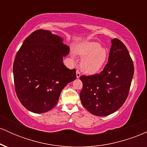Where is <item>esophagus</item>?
<instances>
[{"label":"esophagus","mask_w":147,"mask_h":147,"mask_svg":"<svg viewBox=\"0 0 147 147\" xmlns=\"http://www.w3.org/2000/svg\"><path fill=\"white\" fill-rule=\"evenodd\" d=\"M76 75H77V78H79V77H80L81 73H80V72H79L78 70H77V72H76Z\"/></svg>","instance_id":"1"}]
</instances>
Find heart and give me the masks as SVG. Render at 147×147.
<instances>
[{
  "mask_svg": "<svg viewBox=\"0 0 147 147\" xmlns=\"http://www.w3.org/2000/svg\"><path fill=\"white\" fill-rule=\"evenodd\" d=\"M75 53L84 57L80 63V68L88 75L99 71L105 64L109 55L107 49L94 41L85 42L78 45Z\"/></svg>",
  "mask_w": 147,
  "mask_h": 147,
  "instance_id": "obj_1",
  "label": "heart"
}]
</instances>
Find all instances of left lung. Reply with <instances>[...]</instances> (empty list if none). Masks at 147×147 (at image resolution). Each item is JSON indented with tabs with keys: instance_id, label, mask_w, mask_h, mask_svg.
Listing matches in <instances>:
<instances>
[{
	"instance_id": "obj_1",
	"label": "left lung",
	"mask_w": 147,
	"mask_h": 147,
	"mask_svg": "<svg viewBox=\"0 0 147 147\" xmlns=\"http://www.w3.org/2000/svg\"><path fill=\"white\" fill-rule=\"evenodd\" d=\"M109 61L100 73L80 79L82 105L90 113L106 116L117 111L125 102L132 82L134 66L127 48L120 40H111Z\"/></svg>"
}]
</instances>
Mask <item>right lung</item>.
<instances>
[{
  "instance_id": "1",
  "label": "right lung",
  "mask_w": 147,
  "mask_h": 147,
  "mask_svg": "<svg viewBox=\"0 0 147 147\" xmlns=\"http://www.w3.org/2000/svg\"><path fill=\"white\" fill-rule=\"evenodd\" d=\"M70 48L50 31L38 30L25 38L14 59L16 93L25 109L43 113L53 109L62 90L77 78L63 63Z\"/></svg>"
}]
</instances>
